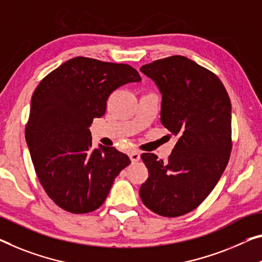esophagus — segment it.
<instances>
[{
	"label": "esophagus",
	"instance_id": "esophagus-1",
	"mask_svg": "<svg viewBox=\"0 0 262 262\" xmlns=\"http://www.w3.org/2000/svg\"><path fill=\"white\" fill-rule=\"evenodd\" d=\"M130 159H131L132 163H137L140 159V154H139V152H137V151H132L130 154Z\"/></svg>",
	"mask_w": 262,
	"mask_h": 262
}]
</instances>
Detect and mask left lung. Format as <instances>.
I'll list each match as a JSON object with an SVG mask.
<instances>
[{
  "mask_svg": "<svg viewBox=\"0 0 262 262\" xmlns=\"http://www.w3.org/2000/svg\"><path fill=\"white\" fill-rule=\"evenodd\" d=\"M140 71L162 92L160 122L178 136L167 162L143 154L148 178L139 195L148 210L174 218L199 206L219 182L232 151L231 100L215 74L184 56Z\"/></svg>",
  "mask_w": 262,
  "mask_h": 262,
  "instance_id": "left-lung-1",
  "label": "left lung"
}]
</instances>
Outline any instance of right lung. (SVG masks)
Returning a JSON list of instances; mask_svg holds the SVG:
<instances>
[{
  "label": "right lung",
  "instance_id": "add662e5",
  "mask_svg": "<svg viewBox=\"0 0 262 262\" xmlns=\"http://www.w3.org/2000/svg\"><path fill=\"white\" fill-rule=\"evenodd\" d=\"M142 79L128 64L71 58L47 75L31 98L26 140L36 174L64 211L83 214L105 201L130 158L115 147L92 148L89 127L117 88Z\"/></svg>",
  "mask_w": 262,
  "mask_h": 262
}]
</instances>
